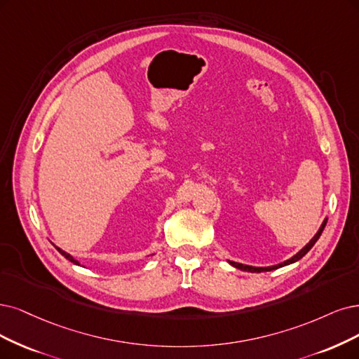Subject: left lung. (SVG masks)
I'll return each instance as SVG.
<instances>
[{
    "label": "left lung",
    "mask_w": 359,
    "mask_h": 359,
    "mask_svg": "<svg viewBox=\"0 0 359 359\" xmlns=\"http://www.w3.org/2000/svg\"><path fill=\"white\" fill-rule=\"evenodd\" d=\"M325 224H327V219L323 222V224H321V228L318 229V232L315 233V236L312 238V240L304 245L297 255H294L293 257L291 259H288V260H285L284 263H280V264H275V266H268V268H256V266H248V264H243V263H236V262H229L232 266H235L236 269H241V271H245V272H268V271H273V269H278V268H283V266H287V264H290V263H294V262H297V260H300L304 255L308 253V251L315 245V243L320 240V236H321V233H323V231H324V228H325Z\"/></svg>",
    "instance_id": "obj_1"
}]
</instances>
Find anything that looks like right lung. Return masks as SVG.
I'll return each mask as SVG.
<instances>
[{
  "label": "right lung",
  "mask_w": 359,
  "mask_h": 359,
  "mask_svg": "<svg viewBox=\"0 0 359 359\" xmlns=\"http://www.w3.org/2000/svg\"><path fill=\"white\" fill-rule=\"evenodd\" d=\"M57 250H59V253H60V255H62V256H65V257H66V259H68V260H69V262H72V263H74V264H79V263H78V260H75V259H74V257H72V256H71V255H68V253H66V251H63V250H60V248H59V247H57Z\"/></svg>",
  "instance_id": "right-lung-1"
}]
</instances>
